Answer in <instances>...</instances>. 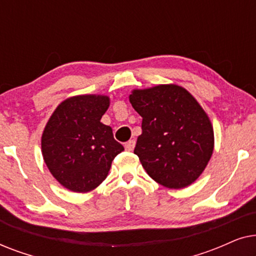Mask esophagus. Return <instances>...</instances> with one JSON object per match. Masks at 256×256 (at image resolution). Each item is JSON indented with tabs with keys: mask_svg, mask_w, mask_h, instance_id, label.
Returning a JSON list of instances; mask_svg holds the SVG:
<instances>
[{
	"mask_svg": "<svg viewBox=\"0 0 256 256\" xmlns=\"http://www.w3.org/2000/svg\"><path fill=\"white\" fill-rule=\"evenodd\" d=\"M124 148H126V150H128V152H132V150L135 148V141H134V140H129L128 142H126L124 143Z\"/></svg>",
	"mask_w": 256,
	"mask_h": 256,
	"instance_id": "1",
	"label": "esophagus"
}]
</instances>
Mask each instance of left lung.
<instances>
[{
    "mask_svg": "<svg viewBox=\"0 0 256 256\" xmlns=\"http://www.w3.org/2000/svg\"><path fill=\"white\" fill-rule=\"evenodd\" d=\"M142 116L134 154L146 174L169 188L194 183L213 152V128L197 100L183 87L160 85L129 96Z\"/></svg>",
    "mask_w": 256,
    "mask_h": 256,
    "instance_id": "left-lung-1",
    "label": "left lung"
}]
</instances>
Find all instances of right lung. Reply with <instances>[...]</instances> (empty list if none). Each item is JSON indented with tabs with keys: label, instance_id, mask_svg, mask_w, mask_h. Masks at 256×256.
<instances>
[{
	"label": "right lung",
	"instance_id": "obj_1",
	"mask_svg": "<svg viewBox=\"0 0 256 256\" xmlns=\"http://www.w3.org/2000/svg\"><path fill=\"white\" fill-rule=\"evenodd\" d=\"M110 106L104 96H78L62 101L42 136L48 170L62 186L88 192L102 183L112 160L124 148L100 120Z\"/></svg>",
	"mask_w": 256,
	"mask_h": 256
}]
</instances>
